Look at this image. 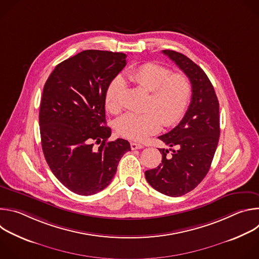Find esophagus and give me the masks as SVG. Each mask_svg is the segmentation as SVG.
<instances>
[{
  "label": "esophagus",
  "mask_w": 259,
  "mask_h": 259,
  "mask_svg": "<svg viewBox=\"0 0 259 259\" xmlns=\"http://www.w3.org/2000/svg\"><path fill=\"white\" fill-rule=\"evenodd\" d=\"M130 146H131V150H132V151H134V150H140V149H142V147H143L142 144L137 143V142H131V143H130Z\"/></svg>",
  "instance_id": "obj_1"
}]
</instances>
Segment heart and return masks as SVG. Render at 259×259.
<instances>
[{
  "instance_id": "obj_1",
  "label": "heart",
  "mask_w": 259,
  "mask_h": 259,
  "mask_svg": "<svg viewBox=\"0 0 259 259\" xmlns=\"http://www.w3.org/2000/svg\"><path fill=\"white\" fill-rule=\"evenodd\" d=\"M129 82L151 92L143 114L129 113L118 119L117 132L128 139L142 141L159 132L162 126L171 127L186 115L193 95L190 79L156 62H145L126 75ZM124 82L117 78L105 91L104 103L109 113L118 114L122 108Z\"/></svg>"
}]
</instances>
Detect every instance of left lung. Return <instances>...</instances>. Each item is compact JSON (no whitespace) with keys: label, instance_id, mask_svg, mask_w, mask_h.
Here are the masks:
<instances>
[{"label":"left lung","instance_id":"obj_1","mask_svg":"<svg viewBox=\"0 0 259 259\" xmlns=\"http://www.w3.org/2000/svg\"><path fill=\"white\" fill-rule=\"evenodd\" d=\"M187 75L193 86L190 106L180 123L159 136L165 144L176 149H159L162 163L145 171V178L158 192L180 197L193 191L207 175L219 140V102L204 70L186 55L163 50Z\"/></svg>","mask_w":259,"mask_h":259}]
</instances>
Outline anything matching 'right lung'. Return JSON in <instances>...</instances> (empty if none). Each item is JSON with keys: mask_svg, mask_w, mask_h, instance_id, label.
<instances>
[{"mask_svg": "<svg viewBox=\"0 0 259 259\" xmlns=\"http://www.w3.org/2000/svg\"><path fill=\"white\" fill-rule=\"evenodd\" d=\"M126 54L85 50L56 65L40 104L42 149L52 173L72 193L91 196L105 189L130 143L107 141L104 96L126 65ZM98 148L94 147V142Z\"/></svg>", "mask_w": 259, "mask_h": 259, "instance_id": "1", "label": "right lung"}]
</instances>
